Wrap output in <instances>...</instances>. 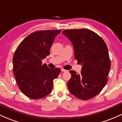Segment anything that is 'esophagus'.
I'll return each mask as SVG.
<instances>
[{"label": "esophagus", "instance_id": "obj_1", "mask_svg": "<svg viewBox=\"0 0 122 122\" xmlns=\"http://www.w3.org/2000/svg\"><path fill=\"white\" fill-rule=\"evenodd\" d=\"M61 72H67L66 70H65L64 69H61Z\"/></svg>", "mask_w": 122, "mask_h": 122}]
</instances>
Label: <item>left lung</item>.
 Segmentation results:
<instances>
[{
	"label": "left lung",
	"mask_w": 122,
	"mask_h": 122,
	"mask_svg": "<svg viewBox=\"0 0 122 122\" xmlns=\"http://www.w3.org/2000/svg\"><path fill=\"white\" fill-rule=\"evenodd\" d=\"M62 33L72 42L75 59L82 65L80 74L69 71V92L81 100L91 99L107 82L111 62L107 45L100 36L88 29H71Z\"/></svg>",
	"instance_id": "obj_1"
}]
</instances>
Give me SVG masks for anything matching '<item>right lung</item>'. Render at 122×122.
Segmentation results:
<instances>
[{
  "mask_svg": "<svg viewBox=\"0 0 122 122\" xmlns=\"http://www.w3.org/2000/svg\"><path fill=\"white\" fill-rule=\"evenodd\" d=\"M61 30L37 31L31 33L19 45L14 55L13 71L22 93L38 99L51 93L53 80L60 68L50 69L42 61L50 54V48Z\"/></svg>",
  "mask_w": 122,
  "mask_h": 122,
  "instance_id": "right-lung-1",
  "label": "right lung"
}]
</instances>
